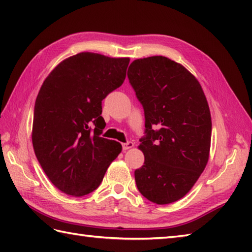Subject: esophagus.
<instances>
[{"label":"esophagus","instance_id":"esophagus-1","mask_svg":"<svg viewBox=\"0 0 252 252\" xmlns=\"http://www.w3.org/2000/svg\"><path fill=\"white\" fill-rule=\"evenodd\" d=\"M133 146H134V143L133 142H126V143H125V144H122V148H123V151H127V149H130V148H132Z\"/></svg>","mask_w":252,"mask_h":252}]
</instances>
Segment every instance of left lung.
<instances>
[{"label": "left lung", "mask_w": 252, "mask_h": 252, "mask_svg": "<svg viewBox=\"0 0 252 252\" xmlns=\"http://www.w3.org/2000/svg\"><path fill=\"white\" fill-rule=\"evenodd\" d=\"M127 78L145 115V157L135 170L141 194L157 205L183 198L205 170L211 144V115L198 80L164 56L133 62Z\"/></svg>", "instance_id": "obj_1"}]
</instances>
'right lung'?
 <instances>
[{"instance_id": "right-lung-1", "label": "right lung", "mask_w": 252, "mask_h": 252, "mask_svg": "<svg viewBox=\"0 0 252 252\" xmlns=\"http://www.w3.org/2000/svg\"><path fill=\"white\" fill-rule=\"evenodd\" d=\"M130 58L83 52L58 63L36 96L32 144L42 169L58 189L82 197L95 190L122 151L100 137L101 100L121 87Z\"/></svg>"}]
</instances>
